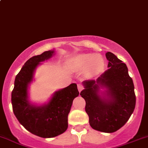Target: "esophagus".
<instances>
[{
	"mask_svg": "<svg viewBox=\"0 0 148 148\" xmlns=\"http://www.w3.org/2000/svg\"><path fill=\"white\" fill-rule=\"evenodd\" d=\"M77 88H78V90H79V92H81V91L84 89L82 85V84H78V85H77Z\"/></svg>",
	"mask_w": 148,
	"mask_h": 148,
	"instance_id": "esophagus-1",
	"label": "esophagus"
}]
</instances>
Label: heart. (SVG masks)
Segmentation results:
<instances>
[{
	"mask_svg": "<svg viewBox=\"0 0 148 148\" xmlns=\"http://www.w3.org/2000/svg\"><path fill=\"white\" fill-rule=\"evenodd\" d=\"M69 64L74 71H79L86 67L89 73H97L101 71L104 66L102 55L95 53H80L69 61Z\"/></svg>",
	"mask_w": 148,
	"mask_h": 148,
	"instance_id": "1",
	"label": "heart"
}]
</instances>
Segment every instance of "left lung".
<instances>
[{
    "instance_id": "1",
    "label": "left lung",
    "mask_w": 148,
    "mask_h": 148,
    "mask_svg": "<svg viewBox=\"0 0 148 148\" xmlns=\"http://www.w3.org/2000/svg\"><path fill=\"white\" fill-rule=\"evenodd\" d=\"M108 69L95 80H85L80 93L94 130L112 133L120 129L133 112L136 103L134 84L126 64L107 52ZM100 88H105L102 92Z\"/></svg>"
}]
</instances>
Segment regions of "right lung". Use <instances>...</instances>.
<instances>
[{"label": "right lung", "mask_w": 148, "mask_h": 148, "mask_svg": "<svg viewBox=\"0 0 148 148\" xmlns=\"http://www.w3.org/2000/svg\"><path fill=\"white\" fill-rule=\"evenodd\" d=\"M54 53L53 49L30 58L16 75L11 93L13 113L19 122L30 132L44 138H54L66 130L73 100L79 94L77 84L73 83L56 91L47 103L38 105L29 100L28 87L36 69Z\"/></svg>", "instance_id": "right-lung-1"}]
</instances>
